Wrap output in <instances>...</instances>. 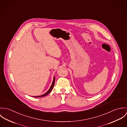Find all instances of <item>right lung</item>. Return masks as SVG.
Segmentation results:
<instances>
[{"label":"right lung","instance_id":"right-lung-1","mask_svg":"<svg viewBox=\"0 0 127 127\" xmlns=\"http://www.w3.org/2000/svg\"><path fill=\"white\" fill-rule=\"evenodd\" d=\"M55 77L54 78V79H53V83H52V85H51V86L50 88L49 89V90H48V91L47 92H46L45 94H43V95H42L38 96H35L34 97H43V96H46V95H48V94L51 92V91H52V90L53 89V87H54V86L55 84Z\"/></svg>","mask_w":127,"mask_h":127}]
</instances>
